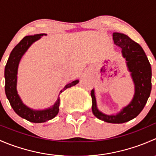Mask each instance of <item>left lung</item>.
<instances>
[{
  "mask_svg": "<svg viewBox=\"0 0 156 156\" xmlns=\"http://www.w3.org/2000/svg\"><path fill=\"white\" fill-rule=\"evenodd\" d=\"M114 44L122 50L127 68L134 84V94L131 101L115 115H107L97 108L94 89L91 90L92 111L97 119L112 124H122L136 118L141 112L152 89V69L145 52L139 44L125 34L114 32Z\"/></svg>",
  "mask_w": 156,
  "mask_h": 156,
  "instance_id": "obj_1",
  "label": "left lung"
}]
</instances>
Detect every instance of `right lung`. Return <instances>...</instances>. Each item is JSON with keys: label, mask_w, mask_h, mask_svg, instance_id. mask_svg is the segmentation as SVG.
Segmentation results:
<instances>
[{"label": "right lung", "mask_w": 156, "mask_h": 156, "mask_svg": "<svg viewBox=\"0 0 156 156\" xmlns=\"http://www.w3.org/2000/svg\"><path fill=\"white\" fill-rule=\"evenodd\" d=\"M44 35L47 34H37L23 37V40L11 51L4 70L5 93L10 103V106L19 116L33 123H42L51 120L56 117L59 112V103H60V100L58 97L56 103L50 107L41 110L33 109L23 103L17 91V74H18V67L20 60L31 45ZM78 82H79L78 80H75L66 84L63 89L61 90L59 94L67 88L76 85Z\"/></svg>", "instance_id": "add662e5"}]
</instances>
